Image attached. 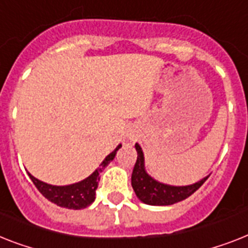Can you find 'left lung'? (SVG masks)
I'll list each match as a JSON object with an SVG mask.
<instances>
[{"label":"left lung","mask_w":248,"mask_h":248,"mask_svg":"<svg viewBox=\"0 0 248 248\" xmlns=\"http://www.w3.org/2000/svg\"><path fill=\"white\" fill-rule=\"evenodd\" d=\"M135 148L138 152V159H136L132 176H131V185L136 196L145 204L159 205V206L176 204L178 201H182L191 196L209 178V176L205 177L190 186H170V185L158 182L149 176L145 170L144 153L140 145L135 144Z\"/></svg>","instance_id":"obj_1"}]
</instances>
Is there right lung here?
Here are the masks:
<instances>
[{
  "label": "right lung",
  "mask_w": 248,
  "mask_h": 248,
  "mask_svg": "<svg viewBox=\"0 0 248 248\" xmlns=\"http://www.w3.org/2000/svg\"><path fill=\"white\" fill-rule=\"evenodd\" d=\"M121 146L122 145L120 144L113 152L110 153L109 155H107L103 162L100 163L99 168L94 170L88 178L78 183H74V185L52 186V185H48V183L37 180L30 173H28V174H29L30 180L33 181V183L35 185V187L39 190L40 194L43 195L46 199H48L51 202L61 206V208L80 210V209H84L92 205L93 201L95 200V190L98 188L100 173L113 160Z\"/></svg>",
  "instance_id": "obj_1"
}]
</instances>
